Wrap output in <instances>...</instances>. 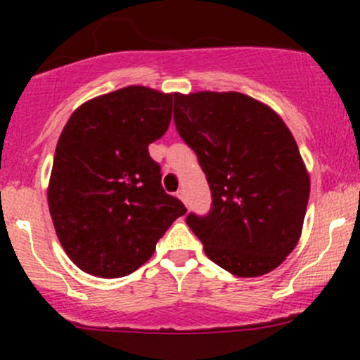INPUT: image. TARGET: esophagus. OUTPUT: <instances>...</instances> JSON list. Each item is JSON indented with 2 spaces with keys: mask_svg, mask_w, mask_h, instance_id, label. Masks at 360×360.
I'll list each match as a JSON object with an SVG mask.
<instances>
[{
  "mask_svg": "<svg viewBox=\"0 0 360 360\" xmlns=\"http://www.w3.org/2000/svg\"><path fill=\"white\" fill-rule=\"evenodd\" d=\"M177 197H179L181 200H183L184 205H188V193H186V190H184V188H181V190L177 191Z\"/></svg>",
  "mask_w": 360,
  "mask_h": 360,
  "instance_id": "34e87169",
  "label": "esophagus"
}]
</instances>
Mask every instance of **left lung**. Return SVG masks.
Returning a JSON list of instances; mask_svg holds the SVG:
<instances>
[{"label":"left lung","instance_id":"obj_1","mask_svg":"<svg viewBox=\"0 0 360 360\" xmlns=\"http://www.w3.org/2000/svg\"><path fill=\"white\" fill-rule=\"evenodd\" d=\"M174 123L209 183V214H188L207 257L238 277L275 270L300 240L310 177L281 116L238 92L174 96Z\"/></svg>","mask_w":360,"mask_h":360}]
</instances>
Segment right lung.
<instances>
[{
    "instance_id": "obj_1",
    "label": "right lung",
    "mask_w": 360,
    "mask_h": 360,
    "mask_svg": "<svg viewBox=\"0 0 360 360\" xmlns=\"http://www.w3.org/2000/svg\"><path fill=\"white\" fill-rule=\"evenodd\" d=\"M174 96L125 86L86 101L68 120L53 157L49 209L79 270L103 278L132 274L186 212L165 193L148 151L169 129Z\"/></svg>"
}]
</instances>
